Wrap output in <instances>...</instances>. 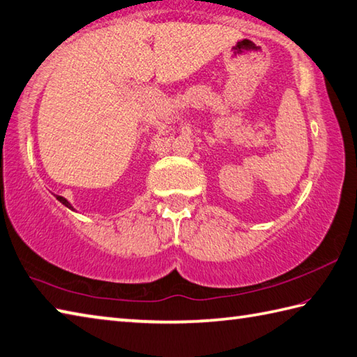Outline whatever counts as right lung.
Instances as JSON below:
<instances>
[{"mask_svg":"<svg viewBox=\"0 0 357 357\" xmlns=\"http://www.w3.org/2000/svg\"><path fill=\"white\" fill-rule=\"evenodd\" d=\"M55 197H57V199L61 202V204H65L66 207H69V208H73V206L71 204H69V202L65 199V198H63V197H59V195H55ZM73 211H74V208H73Z\"/></svg>","mask_w":357,"mask_h":357,"instance_id":"1","label":"right lung"}]
</instances>
